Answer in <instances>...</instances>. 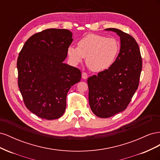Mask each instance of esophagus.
I'll use <instances>...</instances> for the list:
<instances>
[{
  "instance_id": "obj_1",
  "label": "esophagus",
  "mask_w": 160,
  "mask_h": 160,
  "mask_svg": "<svg viewBox=\"0 0 160 160\" xmlns=\"http://www.w3.org/2000/svg\"><path fill=\"white\" fill-rule=\"evenodd\" d=\"M88 74H87V72H82V78H83V79H88Z\"/></svg>"
}]
</instances>
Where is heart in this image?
<instances>
[{
	"mask_svg": "<svg viewBox=\"0 0 160 160\" xmlns=\"http://www.w3.org/2000/svg\"><path fill=\"white\" fill-rule=\"evenodd\" d=\"M119 51L120 45L116 38L89 34L79 41L78 47L69 46L67 55L74 65L79 64L87 57V64L91 70L100 72L113 65Z\"/></svg>",
	"mask_w": 160,
	"mask_h": 160,
	"instance_id": "obj_1",
	"label": "heart"
}]
</instances>
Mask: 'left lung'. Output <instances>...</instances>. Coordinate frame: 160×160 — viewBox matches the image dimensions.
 Wrapping results in <instances>:
<instances>
[{
  "label": "left lung",
  "instance_id": "left-lung-1",
  "mask_svg": "<svg viewBox=\"0 0 160 160\" xmlns=\"http://www.w3.org/2000/svg\"><path fill=\"white\" fill-rule=\"evenodd\" d=\"M105 30L117 33L121 47L112 66L88 79L91 109L101 118L111 117L127 108L138 89L142 69L139 48L134 38L118 28Z\"/></svg>",
  "mask_w": 160,
  "mask_h": 160
}]
</instances>
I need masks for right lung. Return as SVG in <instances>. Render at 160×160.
<instances>
[{
  "instance_id": "obj_1",
  "label": "right lung",
  "mask_w": 160,
  "mask_h": 160,
  "mask_svg": "<svg viewBox=\"0 0 160 160\" xmlns=\"http://www.w3.org/2000/svg\"><path fill=\"white\" fill-rule=\"evenodd\" d=\"M72 36L69 30L48 28L31 36L19 52V89L27 108L42 119L61 118L67 93L81 81V71L63 62Z\"/></svg>"
}]
</instances>
